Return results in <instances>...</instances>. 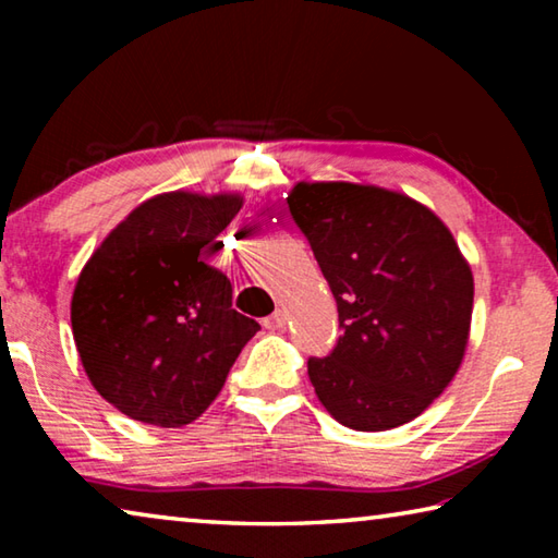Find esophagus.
<instances>
[{
  "mask_svg": "<svg viewBox=\"0 0 558 558\" xmlns=\"http://www.w3.org/2000/svg\"><path fill=\"white\" fill-rule=\"evenodd\" d=\"M286 323H288V315L282 313V310H276V313H272L270 317L263 319V327H266V329H282V327H286Z\"/></svg>",
  "mask_w": 558,
  "mask_h": 558,
  "instance_id": "34e87169",
  "label": "esophagus"
}]
</instances>
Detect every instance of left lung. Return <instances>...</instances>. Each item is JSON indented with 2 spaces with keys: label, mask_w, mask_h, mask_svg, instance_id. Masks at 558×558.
Listing matches in <instances>:
<instances>
[{
  "label": "left lung",
  "mask_w": 558,
  "mask_h": 558,
  "mask_svg": "<svg viewBox=\"0 0 558 558\" xmlns=\"http://www.w3.org/2000/svg\"><path fill=\"white\" fill-rule=\"evenodd\" d=\"M288 206L337 300L332 354L307 374L335 421L389 430L446 391L465 356L470 263L428 206L354 182H298Z\"/></svg>",
  "instance_id": "8db88e82"
}]
</instances>
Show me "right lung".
I'll return each instance as SVG.
<instances>
[{
    "mask_svg": "<svg viewBox=\"0 0 558 558\" xmlns=\"http://www.w3.org/2000/svg\"><path fill=\"white\" fill-rule=\"evenodd\" d=\"M241 206V194H157L83 266L75 349L93 389L130 418L159 428L199 418L260 329L231 307V280L202 260Z\"/></svg>",
    "mask_w": 558,
    "mask_h": 558,
    "instance_id": "add662e5",
    "label": "right lung"
}]
</instances>
